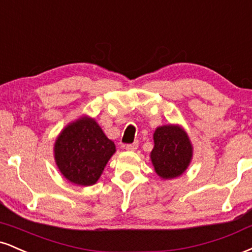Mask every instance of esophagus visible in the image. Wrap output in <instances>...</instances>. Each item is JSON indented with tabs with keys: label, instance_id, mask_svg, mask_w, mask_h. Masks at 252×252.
Returning <instances> with one entry per match:
<instances>
[{
	"label": "esophagus",
	"instance_id": "1",
	"mask_svg": "<svg viewBox=\"0 0 252 252\" xmlns=\"http://www.w3.org/2000/svg\"><path fill=\"white\" fill-rule=\"evenodd\" d=\"M138 148V142H134V143H130L126 145V149L128 151H135Z\"/></svg>",
	"mask_w": 252,
	"mask_h": 252
}]
</instances>
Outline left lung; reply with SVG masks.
Instances as JSON below:
<instances>
[{
  "label": "left lung",
  "instance_id": "left-lung-1",
  "mask_svg": "<svg viewBox=\"0 0 252 252\" xmlns=\"http://www.w3.org/2000/svg\"><path fill=\"white\" fill-rule=\"evenodd\" d=\"M154 143L150 158L160 178L171 180L187 170L192 158V145L183 128L171 124L158 126L154 134Z\"/></svg>",
  "mask_w": 252,
  "mask_h": 252
}]
</instances>
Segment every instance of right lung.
<instances>
[{
	"label": "right lung",
	"mask_w": 252,
	"mask_h": 252,
	"mask_svg": "<svg viewBox=\"0 0 252 252\" xmlns=\"http://www.w3.org/2000/svg\"><path fill=\"white\" fill-rule=\"evenodd\" d=\"M116 151L94 118L81 117L65 126L55 142L56 164L71 183L89 187L98 181Z\"/></svg>",
	"instance_id": "obj_1"
}]
</instances>
